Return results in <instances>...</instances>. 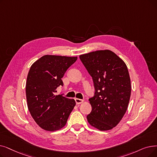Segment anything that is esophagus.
<instances>
[{"label":"esophagus","mask_w":157,"mask_h":157,"mask_svg":"<svg viewBox=\"0 0 157 157\" xmlns=\"http://www.w3.org/2000/svg\"><path fill=\"white\" fill-rule=\"evenodd\" d=\"M75 101H76V105H79L81 103H82L83 102V99H78V98H76L75 99Z\"/></svg>","instance_id":"34e87169"}]
</instances>
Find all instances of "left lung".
<instances>
[{
	"mask_svg": "<svg viewBox=\"0 0 157 157\" xmlns=\"http://www.w3.org/2000/svg\"><path fill=\"white\" fill-rule=\"evenodd\" d=\"M92 78L94 95L88 99L92 111L86 116L91 126L101 131L116 126L125 114L131 95V81L126 65L110 50L79 56Z\"/></svg>",
	"mask_w": 157,
	"mask_h": 157,
	"instance_id": "1",
	"label": "left lung"
}]
</instances>
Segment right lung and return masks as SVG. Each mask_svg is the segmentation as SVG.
Segmentation results:
<instances>
[{"label": "right lung", "mask_w": 157, "mask_h": 157, "mask_svg": "<svg viewBox=\"0 0 157 157\" xmlns=\"http://www.w3.org/2000/svg\"><path fill=\"white\" fill-rule=\"evenodd\" d=\"M77 57L45 55L34 63L29 69L25 86L29 111L38 126L54 132L67 123L76 102L61 95H54L63 86L62 78Z\"/></svg>", "instance_id": "add662e5"}]
</instances>
